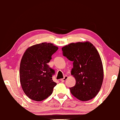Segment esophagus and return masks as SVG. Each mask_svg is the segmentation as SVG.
<instances>
[{"instance_id": "esophagus-1", "label": "esophagus", "mask_w": 120, "mask_h": 120, "mask_svg": "<svg viewBox=\"0 0 120 120\" xmlns=\"http://www.w3.org/2000/svg\"><path fill=\"white\" fill-rule=\"evenodd\" d=\"M67 79H68V76L67 75H65V76H64L63 79H61L60 81L62 82H64V81H65Z\"/></svg>"}]
</instances>
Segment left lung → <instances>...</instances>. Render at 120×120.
Wrapping results in <instances>:
<instances>
[{"mask_svg":"<svg viewBox=\"0 0 120 120\" xmlns=\"http://www.w3.org/2000/svg\"><path fill=\"white\" fill-rule=\"evenodd\" d=\"M62 50L64 56L73 62L71 74L76 83L70 88L71 94L81 101L92 99L99 92L103 80L102 62L97 49L86 41L71 43Z\"/></svg>","mask_w":120,"mask_h":120,"instance_id":"left-lung-1","label":"left lung"}]
</instances>
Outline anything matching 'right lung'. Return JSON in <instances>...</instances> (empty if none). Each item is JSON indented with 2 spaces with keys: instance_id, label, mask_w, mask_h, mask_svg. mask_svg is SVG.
<instances>
[{
  "instance_id": "obj_1",
  "label": "right lung",
  "mask_w": 120,
  "mask_h": 120,
  "mask_svg": "<svg viewBox=\"0 0 120 120\" xmlns=\"http://www.w3.org/2000/svg\"><path fill=\"white\" fill-rule=\"evenodd\" d=\"M58 49L53 44L43 42L28 47L24 53L20 65V81L30 99L41 101L52 94L56 85L52 80L55 71L47 64Z\"/></svg>"
}]
</instances>
